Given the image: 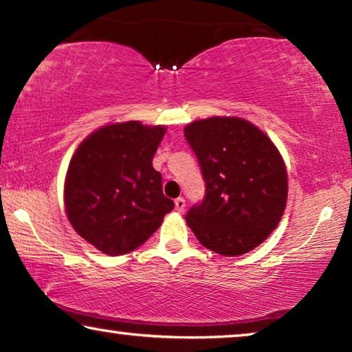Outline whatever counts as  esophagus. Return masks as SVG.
<instances>
[{
  "instance_id": "34e87169",
  "label": "esophagus",
  "mask_w": 352,
  "mask_h": 352,
  "mask_svg": "<svg viewBox=\"0 0 352 352\" xmlns=\"http://www.w3.org/2000/svg\"><path fill=\"white\" fill-rule=\"evenodd\" d=\"M175 209L177 210V212H182V210L186 209V199H184V198L175 199Z\"/></svg>"
}]
</instances>
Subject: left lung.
I'll return each mask as SVG.
<instances>
[{
	"instance_id": "obj_1",
	"label": "left lung",
	"mask_w": 352,
	"mask_h": 352,
	"mask_svg": "<svg viewBox=\"0 0 352 352\" xmlns=\"http://www.w3.org/2000/svg\"><path fill=\"white\" fill-rule=\"evenodd\" d=\"M206 182V195L186 215L199 244L223 256L258 247L277 228L288 199L282 154L256 126L212 116L184 127Z\"/></svg>"
}]
</instances>
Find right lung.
Listing matches in <instances>:
<instances>
[{
    "mask_svg": "<svg viewBox=\"0 0 352 352\" xmlns=\"http://www.w3.org/2000/svg\"><path fill=\"white\" fill-rule=\"evenodd\" d=\"M165 126L115 122L88 135L70 159L64 206L74 230L105 255L143 245L175 203L162 192L153 157Z\"/></svg>",
    "mask_w": 352,
    "mask_h": 352,
    "instance_id": "1",
    "label": "right lung"
}]
</instances>
